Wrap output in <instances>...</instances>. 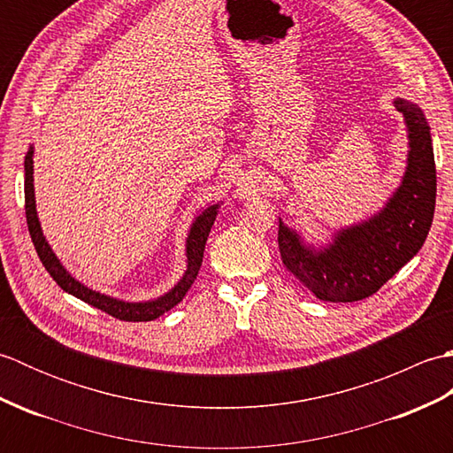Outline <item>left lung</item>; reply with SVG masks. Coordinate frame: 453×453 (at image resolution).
<instances>
[{"label":"left lung","instance_id":"obj_1","mask_svg":"<svg viewBox=\"0 0 453 453\" xmlns=\"http://www.w3.org/2000/svg\"><path fill=\"white\" fill-rule=\"evenodd\" d=\"M405 120L409 151L399 187L378 211L334 229L323 243L307 242L280 219L282 263L323 302H358L375 294L415 257L432 226L436 165L430 127L417 103L393 99Z\"/></svg>","mask_w":453,"mask_h":453}]
</instances>
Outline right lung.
Masks as SVG:
<instances>
[{"label": "right lung", "mask_w": 453, "mask_h": 453, "mask_svg": "<svg viewBox=\"0 0 453 453\" xmlns=\"http://www.w3.org/2000/svg\"><path fill=\"white\" fill-rule=\"evenodd\" d=\"M33 157H35V143H31V148H28L27 156H25V211H27L28 234H31L38 258H41L48 274L54 278L56 284L60 286L64 292L75 296L78 300H81L85 303L97 307V310H101L104 313L117 317V319H120V321H153L182 302V297H185V294L188 292V288L192 286V282H195V278L200 271L208 234H210L211 226H214L219 206L224 204V200L214 202V204L202 208L195 216V219H192L188 234H187V243H185L187 268H185V273H182V276L179 278V282L173 286L171 290H167L165 294H161L157 297H151V300H142V302L120 300V297L93 290V288L80 282L78 278H73L72 273L62 265L60 258L56 257L50 243L46 242L42 227H41V221H38V211H36Z\"/></svg>", "instance_id": "1"}]
</instances>
